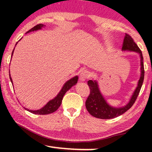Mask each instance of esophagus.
<instances>
[{"mask_svg":"<svg viewBox=\"0 0 152 152\" xmlns=\"http://www.w3.org/2000/svg\"><path fill=\"white\" fill-rule=\"evenodd\" d=\"M89 76H90V73L88 72V71L86 70L82 71L80 73L79 79L81 81H85L87 78H88Z\"/></svg>","mask_w":152,"mask_h":152,"instance_id":"34e87169","label":"esophagus"}]
</instances>
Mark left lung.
Wrapping results in <instances>:
<instances>
[{
    "label": "left lung",
    "instance_id": "left-lung-1",
    "mask_svg": "<svg viewBox=\"0 0 152 152\" xmlns=\"http://www.w3.org/2000/svg\"><path fill=\"white\" fill-rule=\"evenodd\" d=\"M123 51H133L138 53L140 57V78L138 81L137 86L132 94V96L125 106L122 107H114L111 106L106 102V100L103 96L99 83L96 80H89L88 81V85L90 88V94L86 101V107L88 113L96 118H102V119H110L121 116L124 113L126 112L133 106L136 99H137L141 88H142L143 81L144 78V68L143 63V56L140 48L134 42L133 38L129 35L126 34L124 39Z\"/></svg>",
    "mask_w": 152,
    "mask_h": 152
}]
</instances>
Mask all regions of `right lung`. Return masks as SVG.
Wrapping results in <instances>:
<instances>
[{
    "mask_svg": "<svg viewBox=\"0 0 152 152\" xmlns=\"http://www.w3.org/2000/svg\"><path fill=\"white\" fill-rule=\"evenodd\" d=\"M43 27H45V25L43 24H38V25H36V26H34V28L29 30L27 33H30L31 31H38V30H41V28ZM18 43V42L16 43V44ZM15 44V45H16ZM15 49V48H14ZM14 49L13 50V52H12V55H11V58L13 54V51H14ZM9 76H10V81H11L12 84H13V81H12V78L10 77V74H9ZM78 76H74V77L71 78V79H69V81H67L63 86L62 88L61 89L59 93L57 94V96L56 97H54L53 99L50 100L47 104L45 105L43 107L41 108V109H38V110H30L28 109H26V108L23 107L24 109L27 111H28L29 112L32 113V114H38V115H46V114H51V113L54 112V111H56L57 109H58L59 106H61L62 102V99L64 98V96L65 95V94L66 93L67 91H69L70 88L74 85H76L78 82Z\"/></svg>",
    "mask_w": 152,
    "mask_h": 152,
    "instance_id": "add662e5",
    "label": "right lung"
}]
</instances>
